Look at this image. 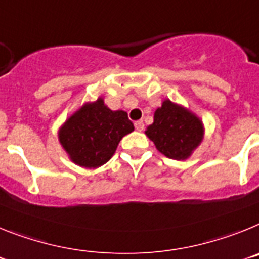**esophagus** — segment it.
Returning a JSON list of instances; mask_svg holds the SVG:
<instances>
[{"label": "esophagus", "instance_id": "34e87169", "mask_svg": "<svg viewBox=\"0 0 259 259\" xmlns=\"http://www.w3.org/2000/svg\"><path fill=\"white\" fill-rule=\"evenodd\" d=\"M134 126H136V130H138V132H142V130L145 129V123H143V121H136Z\"/></svg>", "mask_w": 259, "mask_h": 259}]
</instances>
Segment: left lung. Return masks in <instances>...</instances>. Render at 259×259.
<instances>
[{
    "label": "left lung",
    "instance_id": "1",
    "mask_svg": "<svg viewBox=\"0 0 259 259\" xmlns=\"http://www.w3.org/2000/svg\"><path fill=\"white\" fill-rule=\"evenodd\" d=\"M146 136L157 151L173 160H186L204 137L203 122L184 105L164 99L154 113V122L148 125Z\"/></svg>",
    "mask_w": 259,
    "mask_h": 259
}]
</instances>
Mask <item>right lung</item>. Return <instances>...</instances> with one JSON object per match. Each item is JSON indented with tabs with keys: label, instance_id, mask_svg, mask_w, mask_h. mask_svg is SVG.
I'll list each match as a JSON object with an SVG mask.
<instances>
[{
	"label": "right lung",
	"instance_id": "1",
	"mask_svg": "<svg viewBox=\"0 0 259 259\" xmlns=\"http://www.w3.org/2000/svg\"><path fill=\"white\" fill-rule=\"evenodd\" d=\"M133 130L126 112L112 111L98 98L66 118L58 129V141L74 164L95 169L113 156L121 139Z\"/></svg>",
	"mask_w": 259,
	"mask_h": 259
}]
</instances>
